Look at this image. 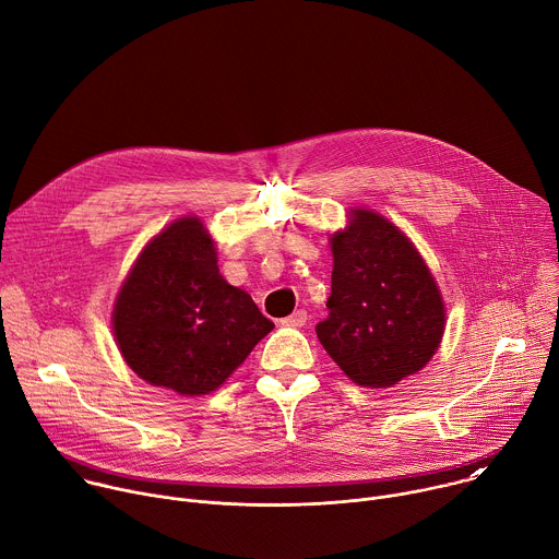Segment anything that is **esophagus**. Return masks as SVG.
I'll use <instances>...</instances> for the list:
<instances>
[{"label": "esophagus", "instance_id": "1", "mask_svg": "<svg viewBox=\"0 0 559 559\" xmlns=\"http://www.w3.org/2000/svg\"><path fill=\"white\" fill-rule=\"evenodd\" d=\"M305 323H307V311H305V309H298V311H294L292 316L281 318V325H283V328H302Z\"/></svg>", "mask_w": 559, "mask_h": 559}]
</instances>
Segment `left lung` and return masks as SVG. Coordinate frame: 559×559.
<instances>
[{
    "mask_svg": "<svg viewBox=\"0 0 559 559\" xmlns=\"http://www.w3.org/2000/svg\"><path fill=\"white\" fill-rule=\"evenodd\" d=\"M330 243V316L316 325L325 352L362 386H393L420 371L442 341L444 305L418 250L369 210H352Z\"/></svg>",
    "mask_w": 559,
    "mask_h": 559,
    "instance_id": "obj_1",
    "label": "left lung"
}]
</instances>
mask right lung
<instances>
[{"label":"right lung","mask_w":559,"mask_h":559,"mask_svg":"<svg viewBox=\"0 0 559 559\" xmlns=\"http://www.w3.org/2000/svg\"><path fill=\"white\" fill-rule=\"evenodd\" d=\"M112 328L139 378L203 395L231 376L274 323L248 292L218 274L212 236L186 216L139 254L117 296Z\"/></svg>","instance_id":"obj_1"}]
</instances>
